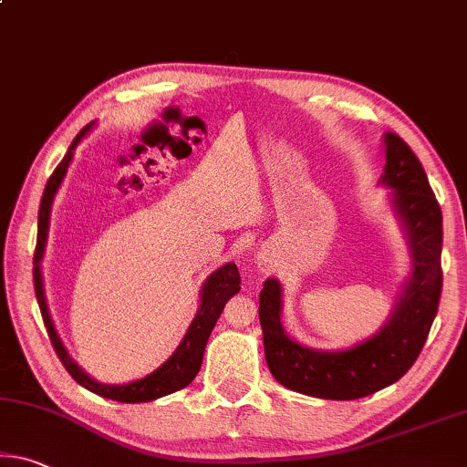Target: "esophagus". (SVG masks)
Segmentation results:
<instances>
[{
  "mask_svg": "<svg viewBox=\"0 0 467 467\" xmlns=\"http://www.w3.org/2000/svg\"><path fill=\"white\" fill-rule=\"evenodd\" d=\"M272 268V264H268V262H260V270L262 272H268Z\"/></svg>",
  "mask_w": 467,
  "mask_h": 467,
  "instance_id": "1",
  "label": "esophagus"
}]
</instances>
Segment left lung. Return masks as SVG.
Masks as SVG:
<instances>
[{
    "mask_svg": "<svg viewBox=\"0 0 467 467\" xmlns=\"http://www.w3.org/2000/svg\"><path fill=\"white\" fill-rule=\"evenodd\" d=\"M384 172L389 203L401 226L411 270L382 328L349 349L324 351L286 335L283 286L268 278L260 293L265 361L283 387L317 399L351 401L387 389L413 366L436 317L442 286V216L416 153L395 132H384Z\"/></svg>",
    "mask_w": 467,
    "mask_h": 467,
    "instance_id": "8db88e82",
    "label": "left lung"
}]
</instances>
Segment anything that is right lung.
Returning <instances> with one entry per match:
<instances>
[{
	"instance_id": "1",
	"label": "right lung",
	"mask_w": 467,
	"mask_h": 467,
	"mask_svg": "<svg viewBox=\"0 0 467 467\" xmlns=\"http://www.w3.org/2000/svg\"><path fill=\"white\" fill-rule=\"evenodd\" d=\"M91 129H93V122L87 124V127L78 132L77 139H74L72 145L68 147V151H66L64 160L60 161V166H57L54 170V174L49 176L46 191H43V199L39 207V231H36V249L33 257L36 303H39L43 324H46L47 335L51 338V345H54L57 358H60L64 368L68 369V374L80 384V387H85L87 390H91V393L99 397L112 399V401L147 403V401H155V399L160 397H166L170 393H176V390L189 387V384L195 380V376L203 361L207 338H210L213 327H216L218 317L228 303V299L241 291V276H239V270H236V264L228 262L224 265H220L218 270H213L210 276L205 278L202 293H199L202 295V297H199V309L193 317V322H191L187 335L182 337L181 345L176 347V351L170 355V358L158 369H153L151 374H147L143 379L132 380L127 384H106L91 379V376H88L85 369L70 358L68 349H66L60 335H57L56 324L51 320V314L46 301V288H43V274H41V260L43 255H46L47 234H49L51 205H54L57 189L62 187L66 174H68V168L74 158V150H77V145L83 140V137H87V132Z\"/></svg>"
}]
</instances>
